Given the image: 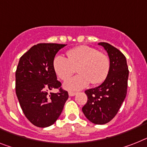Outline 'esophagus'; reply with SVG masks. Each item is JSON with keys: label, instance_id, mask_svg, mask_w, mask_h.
Listing matches in <instances>:
<instances>
[{"label": "esophagus", "instance_id": "1", "mask_svg": "<svg viewBox=\"0 0 147 147\" xmlns=\"http://www.w3.org/2000/svg\"><path fill=\"white\" fill-rule=\"evenodd\" d=\"M68 94H69V96H74V95H76V92H69Z\"/></svg>", "mask_w": 147, "mask_h": 147}]
</instances>
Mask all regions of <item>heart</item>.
Segmentation results:
<instances>
[{"label": "heart", "instance_id": "1", "mask_svg": "<svg viewBox=\"0 0 147 147\" xmlns=\"http://www.w3.org/2000/svg\"><path fill=\"white\" fill-rule=\"evenodd\" d=\"M67 58L57 55L53 59V65L57 76L66 80L78 67L80 74L64 83L69 91H79L86 88L92 82L100 84L106 80L110 68L109 57L96 49L88 46H80L67 52Z\"/></svg>", "mask_w": 147, "mask_h": 147}]
</instances>
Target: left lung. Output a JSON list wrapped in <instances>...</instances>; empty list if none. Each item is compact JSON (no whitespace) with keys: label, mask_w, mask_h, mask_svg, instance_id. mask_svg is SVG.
Listing matches in <instances>:
<instances>
[{"label":"left lung","mask_w":147,"mask_h":147,"mask_svg":"<svg viewBox=\"0 0 147 147\" xmlns=\"http://www.w3.org/2000/svg\"><path fill=\"white\" fill-rule=\"evenodd\" d=\"M98 45L108 53L110 71L102 84L85 91L88 100L82 110L91 122L104 125L114 118L124 101L129 71L125 56L118 49L104 42Z\"/></svg>","instance_id":"1"}]
</instances>
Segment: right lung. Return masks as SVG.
I'll return each mask as SVG.
<instances>
[{
    "label": "right lung",
    "instance_id": "add662e5",
    "mask_svg": "<svg viewBox=\"0 0 147 147\" xmlns=\"http://www.w3.org/2000/svg\"><path fill=\"white\" fill-rule=\"evenodd\" d=\"M65 44L38 43L20 58L16 71V93L26 118L37 127L52 125L59 117L68 93L57 80L53 61ZM59 88L57 93H49Z\"/></svg>",
    "mask_w": 147,
    "mask_h": 147
}]
</instances>
